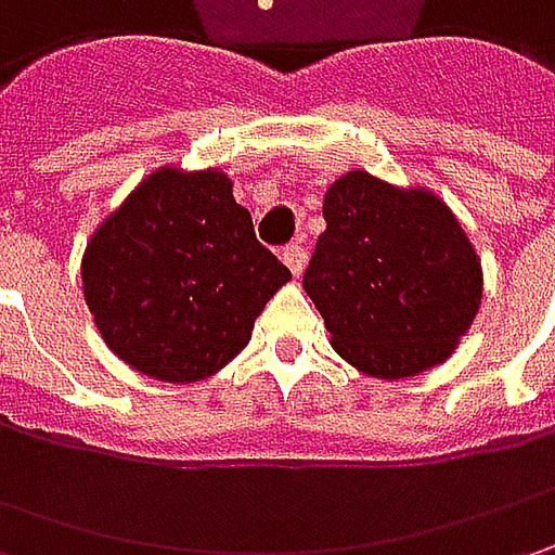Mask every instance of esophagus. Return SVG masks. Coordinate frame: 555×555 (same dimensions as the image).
Listing matches in <instances>:
<instances>
[{"instance_id":"1","label":"esophagus","mask_w":555,"mask_h":555,"mask_svg":"<svg viewBox=\"0 0 555 555\" xmlns=\"http://www.w3.org/2000/svg\"><path fill=\"white\" fill-rule=\"evenodd\" d=\"M281 259H284V266L299 278L302 274V268H306V259H309V253H306V246L302 244H289L284 246V253H281Z\"/></svg>"}]
</instances>
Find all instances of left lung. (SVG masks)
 <instances>
[{"mask_svg":"<svg viewBox=\"0 0 555 555\" xmlns=\"http://www.w3.org/2000/svg\"><path fill=\"white\" fill-rule=\"evenodd\" d=\"M302 287L333 349L358 371L401 379L454 352L481 302V266L454 212L429 191L349 172L324 197Z\"/></svg>","mask_w":555,"mask_h":555,"instance_id":"8db88e82","label":"left lung"}]
</instances>
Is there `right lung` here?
<instances>
[{
  "instance_id": "right-lung-1",
  "label": "right lung",
  "mask_w": 555,
  "mask_h": 555,
  "mask_svg": "<svg viewBox=\"0 0 555 555\" xmlns=\"http://www.w3.org/2000/svg\"><path fill=\"white\" fill-rule=\"evenodd\" d=\"M289 281L224 172L163 166L86 246L82 293L111 352L166 383L222 371Z\"/></svg>"
}]
</instances>
